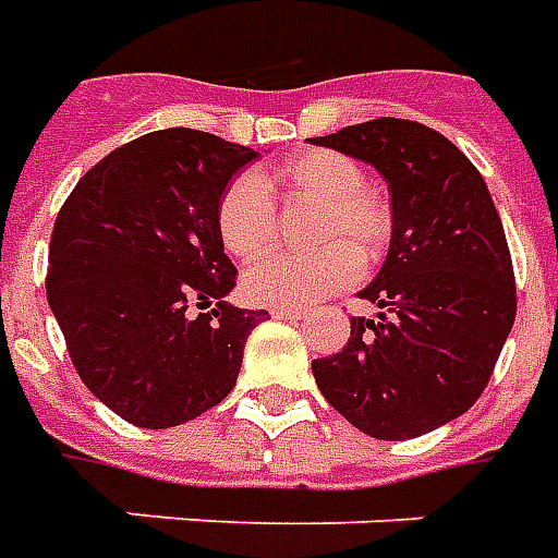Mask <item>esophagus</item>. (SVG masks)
Instances as JSON below:
<instances>
[{
    "label": "esophagus",
    "mask_w": 558,
    "mask_h": 558,
    "mask_svg": "<svg viewBox=\"0 0 558 558\" xmlns=\"http://www.w3.org/2000/svg\"><path fill=\"white\" fill-rule=\"evenodd\" d=\"M270 315L272 318H286V322H300V318H306V312L291 310V306H272Z\"/></svg>",
    "instance_id": "esophagus-1"
}]
</instances>
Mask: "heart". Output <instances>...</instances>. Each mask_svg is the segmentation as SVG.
I'll return each instance as SVG.
<instances>
[{"mask_svg": "<svg viewBox=\"0 0 558 558\" xmlns=\"http://www.w3.org/2000/svg\"><path fill=\"white\" fill-rule=\"evenodd\" d=\"M318 201L312 240L315 252H272L252 264L243 291L267 306H310L357 276V258L373 264L393 234V207L378 189L363 185L357 161L336 149H306L260 177H236L216 204L222 246L240 260L258 258L276 240V204Z\"/></svg>", "mask_w": 558, "mask_h": 558, "instance_id": "1", "label": "heart"}]
</instances>
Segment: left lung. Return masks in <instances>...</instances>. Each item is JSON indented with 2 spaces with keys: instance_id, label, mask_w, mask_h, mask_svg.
Instances as JSON below:
<instances>
[{
  "instance_id": "8db88e82",
  "label": "left lung",
  "mask_w": 558,
  "mask_h": 558,
  "mask_svg": "<svg viewBox=\"0 0 558 558\" xmlns=\"http://www.w3.org/2000/svg\"><path fill=\"white\" fill-rule=\"evenodd\" d=\"M312 144L373 165L390 189L393 234L351 318L345 349L312 361L324 399L361 433H433L484 393L517 315L508 240L484 177L445 134L412 120L361 122Z\"/></svg>"
}]
</instances>
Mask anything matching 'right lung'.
Listing matches in <instances>:
<instances>
[{
    "instance_id": "add662e5",
    "label": "right lung",
    "mask_w": 558,
    "mask_h": 558,
    "mask_svg": "<svg viewBox=\"0 0 558 558\" xmlns=\"http://www.w3.org/2000/svg\"><path fill=\"white\" fill-rule=\"evenodd\" d=\"M252 159L216 134L161 129L105 156L59 209L47 303L83 385L129 424L180 426L234 390L267 312L225 300L236 267L216 204Z\"/></svg>"
}]
</instances>
